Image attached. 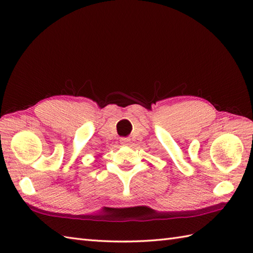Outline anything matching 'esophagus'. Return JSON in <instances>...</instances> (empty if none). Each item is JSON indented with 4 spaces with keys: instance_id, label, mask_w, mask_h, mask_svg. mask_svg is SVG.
Returning <instances> with one entry per match:
<instances>
[{
    "instance_id": "1",
    "label": "esophagus",
    "mask_w": 253,
    "mask_h": 253,
    "mask_svg": "<svg viewBox=\"0 0 253 253\" xmlns=\"http://www.w3.org/2000/svg\"><path fill=\"white\" fill-rule=\"evenodd\" d=\"M129 142H130V140L128 138H122L121 139V143L123 144V146H128V144H129Z\"/></svg>"
}]
</instances>
